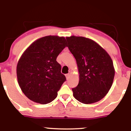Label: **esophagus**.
<instances>
[{"mask_svg": "<svg viewBox=\"0 0 131 131\" xmlns=\"http://www.w3.org/2000/svg\"><path fill=\"white\" fill-rule=\"evenodd\" d=\"M70 74H67L66 75V79H67V80H69V79L70 78Z\"/></svg>", "mask_w": 131, "mask_h": 131, "instance_id": "34e87169", "label": "esophagus"}]
</instances>
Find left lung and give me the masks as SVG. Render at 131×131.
Instances as JSON below:
<instances>
[{
  "label": "left lung",
  "mask_w": 131,
  "mask_h": 131,
  "mask_svg": "<svg viewBox=\"0 0 131 131\" xmlns=\"http://www.w3.org/2000/svg\"><path fill=\"white\" fill-rule=\"evenodd\" d=\"M66 39L79 73L78 85L72 89L73 96L86 104L99 101L106 95L113 82L115 71L112 58L90 39L72 36Z\"/></svg>",
  "instance_id": "1"
}]
</instances>
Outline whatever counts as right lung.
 Masks as SVG:
<instances>
[{
    "mask_svg": "<svg viewBox=\"0 0 131 131\" xmlns=\"http://www.w3.org/2000/svg\"><path fill=\"white\" fill-rule=\"evenodd\" d=\"M64 37L48 36L30 45L18 62V82L23 92L35 103L46 104L58 95L66 80L57 58L67 46Z\"/></svg>",
    "mask_w": 131,
    "mask_h": 131,
    "instance_id": "right-lung-1",
    "label": "right lung"
}]
</instances>
